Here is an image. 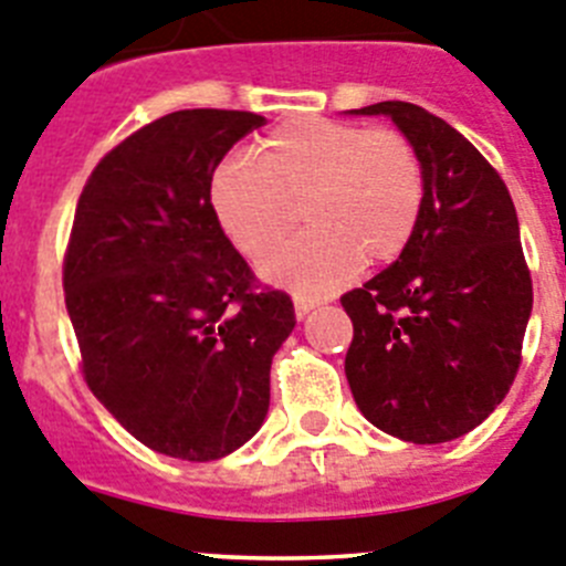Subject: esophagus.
<instances>
[{
    "label": "esophagus",
    "mask_w": 566,
    "mask_h": 566,
    "mask_svg": "<svg viewBox=\"0 0 566 566\" xmlns=\"http://www.w3.org/2000/svg\"><path fill=\"white\" fill-rule=\"evenodd\" d=\"M314 308V300H306V297H294V314H297V319L306 317L308 312Z\"/></svg>",
    "instance_id": "esophagus-1"
}]
</instances>
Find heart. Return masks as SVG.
Returning a JSON list of instances; mask_svg holds the SVG:
<instances>
[{
    "mask_svg": "<svg viewBox=\"0 0 566 566\" xmlns=\"http://www.w3.org/2000/svg\"><path fill=\"white\" fill-rule=\"evenodd\" d=\"M209 203L247 258H263L304 207L310 232L260 263L263 280L303 297L334 292L368 263L408 249L424 207L419 149L391 127L303 115L280 124L258 167L229 158L212 172Z\"/></svg>",
    "mask_w": 566,
    "mask_h": 566,
    "instance_id": "obj_1",
    "label": "heart"
}]
</instances>
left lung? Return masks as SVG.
I'll return each instance as SVG.
<instances>
[{"mask_svg": "<svg viewBox=\"0 0 566 566\" xmlns=\"http://www.w3.org/2000/svg\"><path fill=\"white\" fill-rule=\"evenodd\" d=\"M388 115L419 149L424 207L411 243L363 289L343 294L354 339L345 377L379 431L451 442L496 411L522 365L533 280L502 175L462 133L408 102Z\"/></svg>", "mask_w": 566, "mask_h": 566, "instance_id": "left-lung-1", "label": "left lung"}]
</instances>
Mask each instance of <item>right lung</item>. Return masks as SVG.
<instances>
[{"mask_svg":"<svg viewBox=\"0 0 566 566\" xmlns=\"http://www.w3.org/2000/svg\"><path fill=\"white\" fill-rule=\"evenodd\" d=\"M266 118L178 109L109 149L78 198L64 303L98 402L158 453L212 462L258 433L292 297L223 234L209 181Z\"/></svg>","mask_w":566,"mask_h":566,"instance_id":"obj_1","label":"right lung"}]
</instances>
